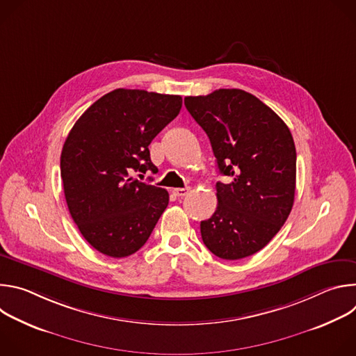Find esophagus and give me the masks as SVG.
Segmentation results:
<instances>
[{"mask_svg": "<svg viewBox=\"0 0 356 356\" xmlns=\"http://www.w3.org/2000/svg\"><path fill=\"white\" fill-rule=\"evenodd\" d=\"M188 191H190V188H188V187H183V188H173V194H175V195H177V197H183V195H186Z\"/></svg>", "mask_w": 356, "mask_h": 356, "instance_id": "34e87169", "label": "esophagus"}]
</instances>
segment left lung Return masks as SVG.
<instances>
[{"instance_id": "1", "label": "left lung", "mask_w": 356, "mask_h": 356, "mask_svg": "<svg viewBox=\"0 0 356 356\" xmlns=\"http://www.w3.org/2000/svg\"><path fill=\"white\" fill-rule=\"evenodd\" d=\"M184 106L206 131L221 175L218 206L201 221L204 245L236 261L265 248L286 222L296 191V146L283 120L239 88L186 97Z\"/></svg>"}]
</instances>
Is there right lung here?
Wrapping results in <instances>:
<instances>
[{
    "label": "right lung",
    "mask_w": 356,
    "mask_h": 356,
    "mask_svg": "<svg viewBox=\"0 0 356 356\" xmlns=\"http://www.w3.org/2000/svg\"><path fill=\"white\" fill-rule=\"evenodd\" d=\"M180 95L117 88L88 107L60 155L67 207L84 239L111 258L140 249L169 193L131 175L155 170L149 145L180 113Z\"/></svg>",
    "instance_id": "add662e5"
}]
</instances>
